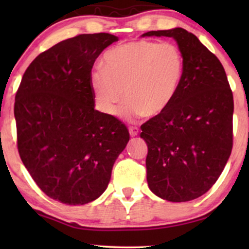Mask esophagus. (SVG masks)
<instances>
[{
    "instance_id": "1",
    "label": "esophagus",
    "mask_w": 249,
    "mask_h": 249,
    "mask_svg": "<svg viewBox=\"0 0 249 249\" xmlns=\"http://www.w3.org/2000/svg\"><path fill=\"white\" fill-rule=\"evenodd\" d=\"M138 132H139V130H138L137 127H132V125H131V127H129V134H130L131 137H135V136H137Z\"/></svg>"
}]
</instances>
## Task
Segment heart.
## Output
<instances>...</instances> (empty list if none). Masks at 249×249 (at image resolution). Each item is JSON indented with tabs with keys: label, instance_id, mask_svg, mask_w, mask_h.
Returning <instances> with one entry per match:
<instances>
[{
	"label": "heart",
	"instance_id": "1",
	"mask_svg": "<svg viewBox=\"0 0 249 249\" xmlns=\"http://www.w3.org/2000/svg\"><path fill=\"white\" fill-rule=\"evenodd\" d=\"M104 64L95 66L89 77L96 107L114 115L124 96L120 115L129 121L165 112L178 94L185 70L178 46L146 39L108 50Z\"/></svg>",
	"mask_w": 249,
	"mask_h": 249
}]
</instances>
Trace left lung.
Instances as JSON below:
<instances>
[{
  "mask_svg": "<svg viewBox=\"0 0 249 249\" xmlns=\"http://www.w3.org/2000/svg\"><path fill=\"white\" fill-rule=\"evenodd\" d=\"M142 36L176 39L185 62L171 105L142 124L149 189L169 202H188L211 189L232 149L233 96L220 60L182 28Z\"/></svg>",
  "mask_w": 249,
  "mask_h": 249,
  "instance_id": "1",
  "label": "left lung"
}]
</instances>
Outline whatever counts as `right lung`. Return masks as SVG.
<instances>
[{
  "label": "right lung",
  "mask_w": 249,
  "mask_h": 249,
  "mask_svg": "<svg viewBox=\"0 0 249 249\" xmlns=\"http://www.w3.org/2000/svg\"><path fill=\"white\" fill-rule=\"evenodd\" d=\"M118 37L81 34L40 53L23 73L15 118L20 159L50 198L84 205L107 189L129 142L124 124L95 110L89 77Z\"/></svg>",
  "instance_id": "1"
}]
</instances>
